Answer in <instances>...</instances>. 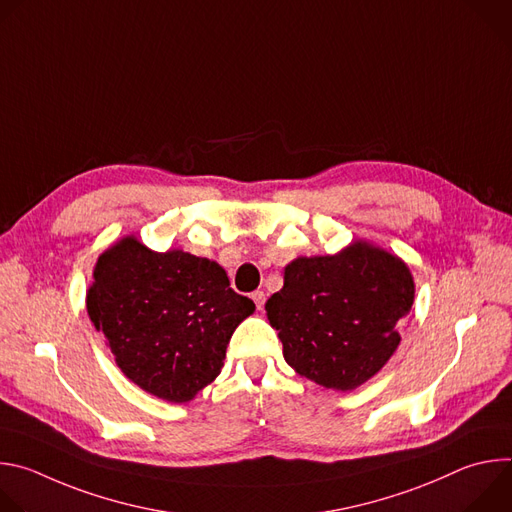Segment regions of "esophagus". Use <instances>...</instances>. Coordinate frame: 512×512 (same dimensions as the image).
<instances>
[{
  "label": "esophagus",
  "mask_w": 512,
  "mask_h": 512,
  "mask_svg": "<svg viewBox=\"0 0 512 512\" xmlns=\"http://www.w3.org/2000/svg\"><path fill=\"white\" fill-rule=\"evenodd\" d=\"M251 298H253L257 310H263V306H265V294H263V291H253Z\"/></svg>",
  "instance_id": "esophagus-1"
}]
</instances>
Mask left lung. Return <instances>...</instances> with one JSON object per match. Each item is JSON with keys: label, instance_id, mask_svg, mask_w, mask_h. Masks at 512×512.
Segmentation results:
<instances>
[{"label": "left lung", "instance_id": "1", "mask_svg": "<svg viewBox=\"0 0 512 512\" xmlns=\"http://www.w3.org/2000/svg\"><path fill=\"white\" fill-rule=\"evenodd\" d=\"M413 300L409 265L356 239L334 255L287 263L265 310L291 369L326 389L354 391L395 354Z\"/></svg>", "mask_w": 512, "mask_h": 512}]
</instances>
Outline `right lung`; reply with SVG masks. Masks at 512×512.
I'll return each mask as SVG.
<instances>
[{
	"label": "right lung",
	"mask_w": 512,
	"mask_h": 512,
	"mask_svg": "<svg viewBox=\"0 0 512 512\" xmlns=\"http://www.w3.org/2000/svg\"><path fill=\"white\" fill-rule=\"evenodd\" d=\"M87 312L131 383L188 403L221 375L227 344L255 304L216 261L158 253L127 235L99 255Z\"/></svg>",
	"instance_id": "obj_1"
}]
</instances>
